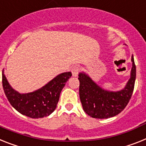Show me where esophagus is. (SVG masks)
<instances>
[{"label":"esophagus","instance_id":"esophagus-1","mask_svg":"<svg viewBox=\"0 0 146 146\" xmlns=\"http://www.w3.org/2000/svg\"><path fill=\"white\" fill-rule=\"evenodd\" d=\"M71 72H72V75H73V76H77L78 74H79V67H76V66L73 67V68H72V70H71Z\"/></svg>","mask_w":146,"mask_h":146}]
</instances>
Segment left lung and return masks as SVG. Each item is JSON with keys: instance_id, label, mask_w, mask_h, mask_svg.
I'll list each match as a JSON object with an SVG mask.
<instances>
[{"instance_id": "obj_1", "label": "left lung", "mask_w": 146, "mask_h": 146, "mask_svg": "<svg viewBox=\"0 0 146 146\" xmlns=\"http://www.w3.org/2000/svg\"><path fill=\"white\" fill-rule=\"evenodd\" d=\"M131 76L125 88L119 91H110L99 86L87 73H79V97L84 112L96 119H108L124 110L132 96L136 79V66L131 56Z\"/></svg>"}]
</instances>
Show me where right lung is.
Returning <instances> with one entry per match:
<instances>
[{"label": "right lung", "instance_id": "right-lung-1", "mask_svg": "<svg viewBox=\"0 0 146 146\" xmlns=\"http://www.w3.org/2000/svg\"><path fill=\"white\" fill-rule=\"evenodd\" d=\"M71 72L62 73L50 81L40 89L27 94H20L9 84L2 72V83L4 93L11 105L17 111L30 118H43L50 115L56 108L60 94Z\"/></svg>", "mask_w": 146, "mask_h": 146}]
</instances>
